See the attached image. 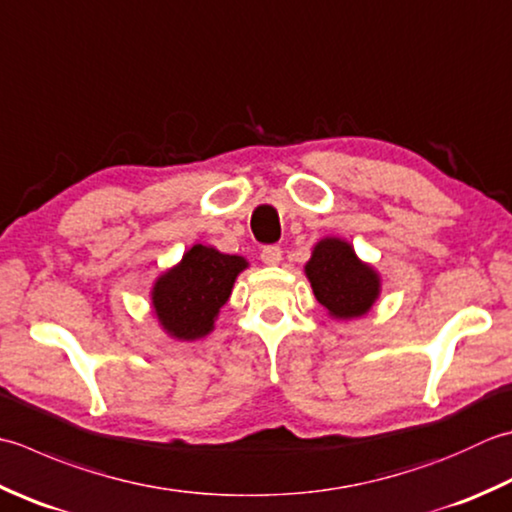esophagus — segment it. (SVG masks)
<instances>
[{
	"label": "esophagus",
	"instance_id": "34e87169",
	"mask_svg": "<svg viewBox=\"0 0 512 512\" xmlns=\"http://www.w3.org/2000/svg\"><path fill=\"white\" fill-rule=\"evenodd\" d=\"M262 262L266 266H277L282 262V248L279 246H264L262 248Z\"/></svg>",
	"mask_w": 512,
	"mask_h": 512
}]
</instances>
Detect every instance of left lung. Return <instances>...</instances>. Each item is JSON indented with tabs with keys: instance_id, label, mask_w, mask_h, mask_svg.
I'll use <instances>...</instances> for the list:
<instances>
[{
	"instance_id": "8db88e82",
	"label": "left lung",
	"mask_w": 512,
	"mask_h": 512,
	"mask_svg": "<svg viewBox=\"0 0 512 512\" xmlns=\"http://www.w3.org/2000/svg\"><path fill=\"white\" fill-rule=\"evenodd\" d=\"M317 302L337 319L362 317L379 295V277L359 262L355 250L342 239H322L306 264Z\"/></svg>"
}]
</instances>
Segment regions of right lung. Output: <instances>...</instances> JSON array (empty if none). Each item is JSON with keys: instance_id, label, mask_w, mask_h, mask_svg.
<instances>
[{"instance_id": "1", "label": "right lung", "mask_w": 512, "mask_h": 512, "mask_svg": "<svg viewBox=\"0 0 512 512\" xmlns=\"http://www.w3.org/2000/svg\"><path fill=\"white\" fill-rule=\"evenodd\" d=\"M244 268V257L195 244L182 262L157 279L153 308L159 324L184 342L208 335Z\"/></svg>"}]
</instances>
